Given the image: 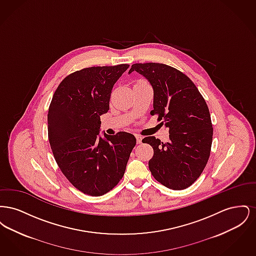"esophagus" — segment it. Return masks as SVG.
<instances>
[{
    "label": "esophagus",
    "mask_w": 256,
    "mask_h": 256,
    "mask_svg": "<svg viewBox=\"0 0 256 256\" xmlns=\"http://www.w3.org/2000/svg\"><path fill=\"white\" fill-rule=\"evenodd\" d=\"M135 137H136V142H137V144H140V143H142V139H143V137H142L141 135H138V134H136V135H135Z\"/></svg>",
    "instance_id": "34e87169"
}]
</instances>
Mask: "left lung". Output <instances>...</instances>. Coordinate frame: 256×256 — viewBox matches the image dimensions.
I'll use <instances>...</instances> for the list:
<instances>
[{
	"label": "left lung",
	"instance_id": "left-lung-1",
	"mask_svg": "<svg viewBox=\"0 0 256 256\" xmlns=\"http://www.w3.org/2000/svg\"><path fill=\"white\" fill-rule=\"evenodd\" d=\"M143 74L154 88V110L170 141L154 136L142 142L154 148L148 168L154 178L172 190H183L200 178L210 156L213 128L206 102L195 84L180 70L163 63H135L128 73Z\"/></svg>",
	"mask_w": 256,
	"mask_h": 256
}]
</instances>
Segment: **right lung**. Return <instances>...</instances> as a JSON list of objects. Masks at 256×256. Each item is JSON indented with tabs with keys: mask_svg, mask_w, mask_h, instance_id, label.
<instances>
[{
	"mask_svg": "<svg viewBox=\"0 0 256 256\" xmlns=\"http://www.w3.org/2000/svg\"><path fill=\"white\" fill-rule=\"evenodd\" d=\"M128 64L94 66L68 74L48 112L50 145L60 169L80 192L104 195L122 180L136 139L120 132L98 136L100 115L110 110L111 90Z\"/></svg>",
	"mask_w": 256,
	"mask_h": 256,
	"instance_id": "add662e5",
	"label": "right lung"
}]
</instances>
